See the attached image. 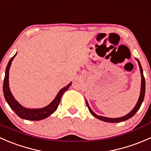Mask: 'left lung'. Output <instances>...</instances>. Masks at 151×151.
Wrapping results in <instances>:
<instances>
[{
  "mask_svg": "<svg viewBox=\"0 0 151 151\" xmlns=\"http://www.w3.org/2000/svg\"><path fill=\"white\" fill-rule=\"evenodd\" d=\"M136 60H137L138 62V64H139V70H140V74H141V89H140V94H139V99H138L136 105L134 107V109L131 111L129 113H128L127 115H124V116L121 117V118H107V117H104V116H101V115H98L93 112V111L91 109V108L90 107L89 104H88V101L87 100H85L86 101V104L88 106V109H89L90 112L91 113V115L93 116L96 117V118L98 119L101 120V121H104V122H108V123H119V122H122V121H126V120L129 119L131 118L132 117H133L134 115L136 114V112H137L138 109L140 108L142 103L143 100H144L145 98V77L144 75H143V71H142V68L141 64H140V62L138 59L136 58Z\"/></svg>",
  "mask_w": 151,
  "mask_h": 151,
  "instance_id": "8db88e82",
  "label": "left lung"
}]
</instances>
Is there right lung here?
Masks as SVG:
<instances>
[{
  "label": "right lung",
  "mask_w": 151,
  "mask_h": 151,
  "mask_svg": "<svg viewBox=\"0 0 151 151\" xmlns=\"http://www.w3.org/2000/svg\"><path fill=\"white\" fill-rule=\"evenodd\" d=\"M17 55V53L10 59L7 64L6 68L5 77H4V85H3V89H4V94L5 99L8 104L9 105L11 109L22 119L28 120V121H40L50 116V115L55 112L58 106L59 103L60 101L62 96L64 93L65 91L68 90V88L71 86V83L68 84L66 86L63 87L62 89L60 90L58 93L55 96V98L53 99V101L48 104L47 106L39 109H29V108L24 107L22 106L12 95V92L9 88V69L12 62L14 58Z\"/></svg>",
  "instance_id": "obj_1"
}]
</instances>
